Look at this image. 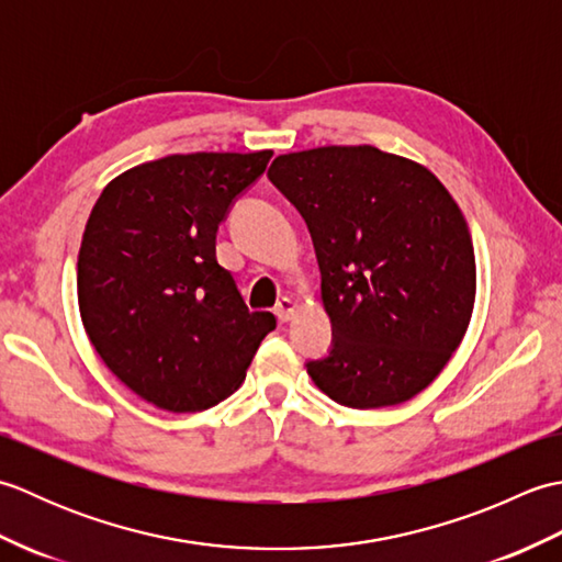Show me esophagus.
Returning a JSON list of instances; mask_svg holds the SVG:
<instances>
[{"instance_id":"1","label":"esophagus","mask_w":562,"mask_h":562,"mask_svg":"<svg viewBox=\"0 0 562 562\" xmlns=\"http://www.w3.org/2000/svg\"><path fill=\"white\" fill-rule=\"evenodd\" d=\"M294 312H296V302L290 300V296H282L278 306H274V316L280 318V324H288V321H292Z\"/></svg>"}]
</instances>
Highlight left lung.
Segmentation results:
<instances>
[{
	"instance_id": "1",
	"label": "left lung",
	"mask_w": 562,
	"mask_h": 562,
	"mask_svg": "<svg viewBox=\"0 0 562 562\" xmlns=\"http://www.w3.org/2000/svg\"><path fill=\"white\" fill-rule=\"evenodd\" d=\"M268 178L308 226L333 326L308 376L357 411L411 401L473 314L475 256L459 205L425 166L369 145L280 154Z\"/></svg>"
}]
</instances>
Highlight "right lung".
I'll list each match as a JSON object with an SVG mask.
<instances>
[{"mask_svg":"<svg viewBox=\"0 0 562 562\" xmlns=\"http://www.w3.org/2000/svg\"><path fill=\"white\" fill-rule=\"evenodd\" d=\"M270 149L171 154L103 188L81 236L77 294L105 367L171 413L224 401L246 376L270 312H248L217 262V229Z\"/></svg>","mask_w":562,"mask_h":562,"instance_id":"obj_1","label":"right lung"}]
</instances>
